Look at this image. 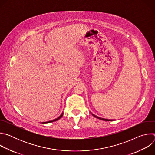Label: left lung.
Segmentation results:
<instances>
[{
	"label": "left lung",
	"instance_id": "1",
	"mask_svg": "<svg viewBox=\"0 0 155 155\" xmlns=\"http://www.w3.org/2000/svg\"><path fill=\"white\" fill-rule=\"evenodd\" d=\"M92 115H93L94 117H96V118H98V119H99V120H104V121H114V120H108V119H105V118H101V117H97V116H96L95 115H94V114H92Z\"/></svg>",
	"mask_w": 155,
	"mask_h": 155
}]
</instances>
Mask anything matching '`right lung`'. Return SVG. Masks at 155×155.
Listing matches in <instances>:
<instances>
[{
  "mask_svg": "<svg viewBox=\"0 0 155 155\" xmlns=\"http://www.w3.org/2000/svg\"><path fill=\"white\" fill-rule=\"evenodd\" d=\"M62 115H63V113H62V114L58 117V118H56V119H54V120H51V121H47V122H43L42 123H51V122H54V121H57V120H59L61 118H62Z\"/></svg>",
  "mask_w": 155,
  "mask_h": 155,
  "instance_id": "right-lung-1",
  "label": "right lung"
}]
</instances>
